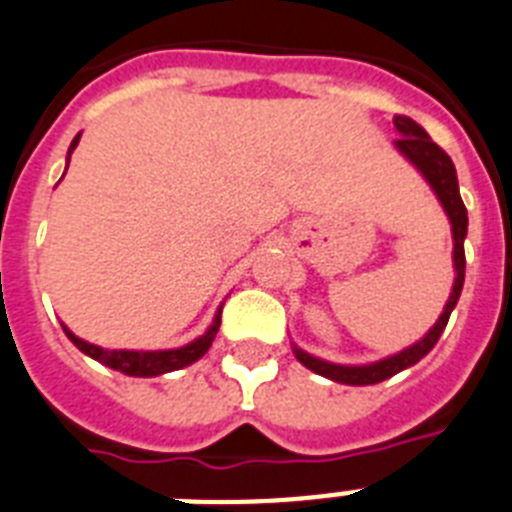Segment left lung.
<instances>
[{
  "label": "left lung",
  "instance_id": "1",
  "mask_svg": "<svg viewBox=\"0 0 512 512\" xmlns=\"http://www.w3.org/2000/svg\"><path fill=\"white\" fill-rule=\"evenodd\" d=\"M395 128L400 130L402 138L395 140V146L400 148L405 156L423 171V176L428 179V184L433 187V192L438 194V200H441L443 210L449 215L451 220V230H454V266H456V279H454V289H451V297L443 307L441 318L438 323L428 330V336L423 341H418L415 346L405 348L397 356H390V359L377 361V364L369 366H338V364H328V361H320L315 356L305 354L300 348H295L297 359L300 364H305L310 372L320 374V377H328L333 382L341 384H377L384 382V379H390L392 374L402 372V369H408V366L418 364L428 351L438 343L441 338L443 328L449 323L451 310L456 307L461 295V287H464V269H467V256H464V238H467V207L461 202L459 194V182H456V169L454 161L449 158V153L443 151L441 146H436L431 140V135L425 133L420 128L418 122L410 120V117H395Z\"/></svg>",
  "mask_w": 512,
  "mask_h": 512
}]
</instances>
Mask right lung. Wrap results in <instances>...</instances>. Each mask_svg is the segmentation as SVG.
<instances>
[{
  "mask_svg": "<svg viewBox=\"0 0 512 512\" xmlns=\"http://www.w3.org/2000/svg\"><path fill=\"white\" fill-rule=\"evenodd\" d=\"M76 143H79V135L71 140L69 156L76 148ZM220 315H223V310H217L215 323L210 325V330H207L205 336L197 338V341L189 343V346L184 348H174V351H107V348H99L94 346V343L76 338L69 328H63V330H66L69 341L74 343L79 351H84V354L92 356V359L102 361V364L110 366V369H117V372L128 374V377H158V374L176 372V369L189 366L192 361L205 356L207 348H210L212 341H215L217 328H220Z\"/></svg>",
  "mask_w": 512,
  "mask_h": 512,
  "instance_id": "1",
  "label": "right lung"
}]
</instances>
